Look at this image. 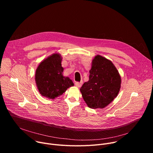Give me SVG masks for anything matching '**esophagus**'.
I'll return each mask as SVG.
<instances>
[{
	"label": "esophagus",
	"mask_w": 153,
	"mask_h": 153,
	"mask_svg": "<svg viewBox=\"0 0 153 153\" xmlns=\"http://www.w3.org/2000/svg\"><path fill=\"white\" fill-rule=\"evenodd\" d=\"M82 82H76L75 83V85L76 87H77V88H80V87L82 86Z\"/></svg>",
	"instance_id": "34e87169"
}]
</instances>
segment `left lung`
Returning a JSON list of instances; mask_svg holds the SVG:
<instances>
[{
	"label": "left lung",
	"instance_id": "8db88e82",
	"mask_svg": "<svg viewBox=\"0 0 153 153\" xmlns=\"http://www.w3.org/2000/svg\"><path fill=\"white\" fill-rule=\"evenodd\" d=\"M121 77L113 62L100 55L92 60L89 80L80 91L87 106L92 109L104 108L118 95Z\"/></svg>",
	"mask_w": 153,
	"mask_h": 153
}]
</instances>
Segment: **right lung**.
<instances>
[{
    "instance_id": "right-lung-1",
    "label": "right lung",
    "mask_w": 153,
    "mask_h": 153,
    "mask_svg": "<svg viewBox=\"0 0 153 153\" xmlns=\"http://www.w3.org/2000/svg\"><path fill=\"white\" fill-rule=\"evenodd\" d=\"M62 57L54 53L43 59L36 70L35 81L40 94L50 99H54L74 86L71 79L63 75Z\"/></svg>"
}]
</instances>
